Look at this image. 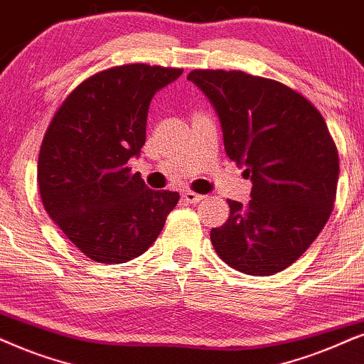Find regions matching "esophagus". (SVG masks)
<instances>
[{
	"mask_svg": "<svg viewBox=\"0 0 364 364\" xmlns=\"http://www.w3.org/2000/svg\"><path fill=\"white\" fill-rule=\"evenodd\" d=\"M203 195H198L195 191H185L183 193V200L186 201V203H198V201L203 200Z\"/></svg>",
	"mask_w": 364,
	"mask_h": 364,
	"instance_id": "obj_1",
	"label": "esophagus"
}]
</instances>
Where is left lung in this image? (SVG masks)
I'll return each mask as SVG.
<instances>
[{
  "label": "left lung",
  "mask_w": 364,
  "mask_h": 364,
  "mask_svg": "<svg viewBox=\"0 0 364 364\" xmlns=\"http://www.w3.org/2000/svg\"><path fill=\"white\" fill-rule=\"evenodd\" d=\"M188 80L210 99L227 156L252 181V200H228L230 216L211 228V243L243 274H277L304 254L333 211L339 158L324 117L277 80L240 70H193Z\"/></svg>",
  "instance_id": "obj_1"
}]
</instances>
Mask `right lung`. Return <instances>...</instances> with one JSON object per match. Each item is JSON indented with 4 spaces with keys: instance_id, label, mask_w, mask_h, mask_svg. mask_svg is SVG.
<instances>
[{
    "instance_id": "add662e5",
    "label": "right lung",
    "mask_w": 364,
    "mask_h": 364,
    "mask_svg": "<svg viewBox=\"0 0 364 364\" xmlns=\"http://www.w3.org/2000/svg\"><path fill=\"white\" fill-rule=\"evenodd\" d=\"M181 68L131 63L82 82L60 105L38 156L45 210L89 259L124 264L156 242L176 191H154L127 161L146 142L151 99Z\"/></svg>"
}]
</instances>
